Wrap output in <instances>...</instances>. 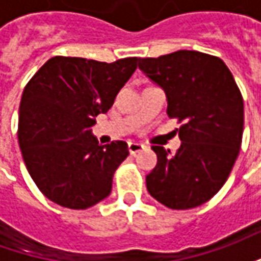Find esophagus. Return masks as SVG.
<instances>
[{
  "instance_id": "34e87169",
  "label": "esophagus",
  "mask_w": 261,
  "mask_h": 261,
  "mask_svg": "<svg viewBox=\"0 0 261 261\" xmlns=\"http://www.w3.org/2000/svg\"><path fill=\"white\" fill-rule=\"evenodd\" d=\"M142 149H144V145L140 142H128V151H130L131 155H136L137 152H140Z\"/></svg>"
}]
</instances>
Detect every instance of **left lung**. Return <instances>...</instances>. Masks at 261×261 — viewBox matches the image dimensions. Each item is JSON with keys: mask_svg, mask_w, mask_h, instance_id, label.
I'll return each mask as SVG.
<instances>
[{"mask_svg": "<svg viewBox=\"0 0 261 261\" xmlns=\"http://www.w3.org/2000/svg\"><path fill=\"white\" fill-rule=\"evenodd\" d=\"M138 68L164 89L166 113L181 123L175 155L152 147L158 164L147 175L148 193L172 210L198 207L224 186L239 155L241 91L222 60L194 50L140 59Z\"/></svg>", "mask_w": 261, "mask_h": 261, "instance_id": "left-lung-1", "label": "left lung"}]
</instances>
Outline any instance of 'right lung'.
Instances as JSON below:
<instances>
[{
	"instance_id": "add662e5",
	"label": "right lung",
	"mask_w": 261,
	"mask_h": 261,
	"mask_svg": "<svg viewBox=\"0 0 261 261\" xmlns=\"http://www.w3.org/2000/svg\"><path fill=\"white\" fill-rule=\"evenodd\" d=\"M137 57L100 63L53 57L32 76L19 106L18 140L39 190L61 207L86 210L112 192L128 156L124 141L100 145L91 127L112 108L137 68Z\"/></svg>"
}]
</instances>
